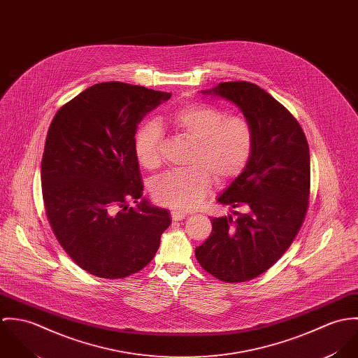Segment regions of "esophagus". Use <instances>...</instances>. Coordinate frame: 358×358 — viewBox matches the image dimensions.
<instances>
[{"instance_id": "1", "label": "esophagus", "mask_w": 358, "mask_h": 358, "mask_svg": "<svg viewBox=\"0 0 358 358\" xmlns=\"http://www.w3.org/2000/svg\"><path fill=\"white\" fill-rule=\"evenodd\" d=\"M171 216L173 220H182L187 216V212H183V210H178V209H173L171 210Z\"/></svg>"}]
</instances>
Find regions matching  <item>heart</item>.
Listing matches in <instances>:
<instances>
[{"label":"heart","instance_id":"obj_1","mask_svg":"<svg viewBox=\"0 0 358 358\" xmlns=\"http://www.w3.org/2000/svg\"><path fill=\"white\" fill-rule=\"evenodd\" d=\"M168 122L194 142L190 166L165 172L152 183L154 201L173 209H193L203 203L214 176L217 182L236 178L248 164L255 134L251 122L241 115H227L222 107L193 102L176 108ZM162 129L153 122L141 125L135 135V155L146 169L159 165Z\"/></svg>","mask_w":358,"mask_h":358}]
</instances>
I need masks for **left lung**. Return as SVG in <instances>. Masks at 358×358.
<instances>
[{"instance_id":"1","label":"left lung","mask_w":358,"mask_h":358,"mask_svg":"<svg viewBox=\"0 0 358 358\" xmlns=\"http://www.w3.org/2000/svg\"><path fill=\"white\" fill-rule=\"evenodd\" d=\"M240 107L255 134L241 175L217 199L233 215L213 217L212 233L196 248L205 271L244 282L268 270L294 243L306 217L310 152L296 118L252 83H220L210 91Z\"/></svg>"}]
</instances>
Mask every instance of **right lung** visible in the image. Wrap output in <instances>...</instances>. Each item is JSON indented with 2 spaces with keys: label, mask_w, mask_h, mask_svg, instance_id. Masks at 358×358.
<instances>
[{
  "label": "right lung",
  "mask_w": 358,
  "mask_h": 358,
  "mask_svg": "<svg viewBox=\"0 0 358 358\" xmlns=\"http://www.w3.org/2000/svg\"><path fill=\"white\" fill-rule=\"evenodd\" d=\"M169 98L141 85L101 83L52 120L41 162L44 206L62 248L90 274L114 280L138 273L171 224L166 209L142 199L134 149L141 121Z\"/></svg>",
  "instance_id": "obj_1"
}]
</instances>
